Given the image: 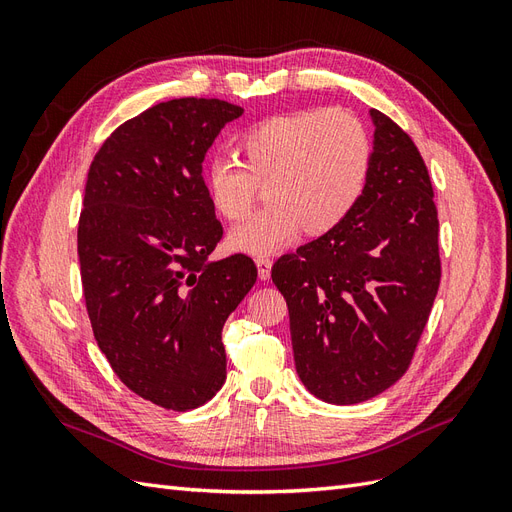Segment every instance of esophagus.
Segmentation results:
<instances>
[{"mask_svg":"<svg viewBox=\"0 0 512 512\" xmlns=\"http://www.w3.org/2000/svg\"><path fill=\"white\" fill-rule=\"evenodd\" d=\"M256 267H258V277H260V280H269L273 260L269 256H258L256 258Z\"/></svg>","mask_w":512,"mask_h":512,"instance_id":"34e87169","label":"esophagus"}]
</instances>
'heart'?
I'll list each match as a JSON object with an SVG mask.
<instances>
[{"instance_id": "heart-1", "label": "heart", "mask_w": 512, "mask_h": 512, "mask_svg": "<svg viewBox=\"0 0 512 512\" xmlns=\"http://www.w3.org/2000/svg\"><path fill=\"white\" fill-rule=\"evenodd\" d=\"M241 160L215 156L205 170L209 198L222 218L250 211L258 183L269 205L230 232V245L269 254L307 235H327L359 205L367 188L371 138L359 117L342 108H303L254 123L239 138Z\"/></svg>"}]
</instances>
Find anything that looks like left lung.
<instances>
[{"label": "left lung", "mask_w": 512, "mask_h": 512, "mask_svg": "<svg viewBox=\"0 0 512 512\" xmlns=\"http://www.w3.org/2000/svg\"><path fill=\"white\" fill-rule=\"evenodd\" d=\"M371 119L374 158L359 205L271 269L297 374L337 406L376 397L406 374L442 275L425 160L393 119L376 108Z\"/></svg>", "instance_id": "1"}]
</instances>
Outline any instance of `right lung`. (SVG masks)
I'll return each instance as SVG.
<instances>
[{
	"label": "right lung",
	"instance_id": "right-lung-1",
	"mask_svg": "<svg viewBox=\"0 0 512 512\" xmlns=\"http://www.w3.org/2000/svg\"><path fill=\"white\" fill-rule=\"evenodd\" d=\"M241 115L218 98L160 102L121 123L87 173L76 239L91 329L117 378L166 410L222 389V327L258 277L245 254L209 262L224 230L203 162Z\"/></svg>",
	"mask_w": 512,
	"mask_h": 512
}]
</instances>
